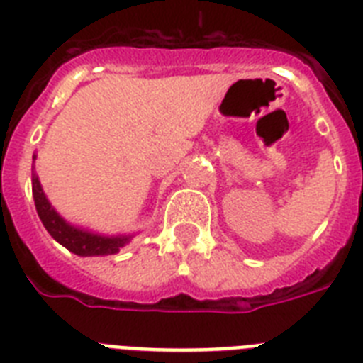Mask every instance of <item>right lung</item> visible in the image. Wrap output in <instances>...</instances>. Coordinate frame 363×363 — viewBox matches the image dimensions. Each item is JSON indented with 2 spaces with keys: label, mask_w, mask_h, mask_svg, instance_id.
Wrapping results in <instances>:
<instances>
[{
  "label": "right lung",
  "mask_w": 363,
  "mask_h": 363,
  "mask_svg": "<svg viewBox=\"0 0 363 363\" xmlns=\"http://www.w3.org/2000/svg\"><path fill=\"white\" fill-rule=\"evenodd\" d=\"M33 197H35V206L38 212V218L44 223L45 230L53 236L60 245L75 252L79 257H99V255H116L123 247L125 243L129 242L127 236H116V238H106L99 234L84 233L79 228L72 227L60 218L53 208H51L50 201L45 199L44 191H42L38 177L33 173Z\"/></svg>",
  "instance_id": "add662e5"
}]
</instances>
